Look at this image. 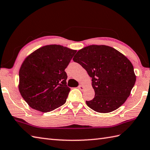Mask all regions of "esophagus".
Returning <instances> with one entry per match:
<instances>
[{"instance_id": "1", "label": "esophagus", "mask_w": 150, "mask_h": 150, "mask_svg": "<svg viewBox=\"0 0 150 150\" xmlns=\"http://www.w3.org/2000/svg\"><path fill=\"white\" fill-rule=\"evenodd\" d=\"M78 88L79 89V90H81V91H82V90H84V87L82 85H79V86H78Z\"/></svg>"}]
</instances>
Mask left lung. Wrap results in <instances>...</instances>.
Returning <instances> with one entry per match:
<instances>
[{"mask_svg":"<svg viewBox=\"0 0 150 150\" xmlns=\"http://www.w3.org/2000/svg\"><path fill=\"white\" fill-rule=\"evenodd\" d=\"M92 78L95 97L86 104L98 113L118 109L129 96L136 81L129 60L113 47L90 45L79 50L73 57Z\"/></svg>","mask_w":150,"mask_h":150,"instance_id":"1","label":"left lung"}]
</instances>
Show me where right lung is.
Listing matches in <instances>:
<instances>
[{
	"mask_svg": "<svg viewBox=\"0 0 150 150\" xmlns=\"http://www.w3.org/2000/svg\"><path fill=\"white\" fill-rule=\"evenodd\" d=\"M76 52L52 44L40 47L25 59L19 70L18 90L31 108L46 113L66 103L70 88L64 70Z\"/></svg>",
	"mask_w": 150,
	"mask_h": 150,
	"instance_id": "right-lung-1",
	"label": "right lung"
}]
</instances>
